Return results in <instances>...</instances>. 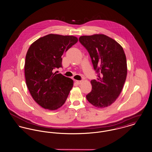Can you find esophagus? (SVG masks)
<instances>
[{
    "label": "esophagus",
    "mask_w": 152,
    "mask_h": 152,
    "mask_svg": "<svg viewBox=\"0 0 152 152\" xmlns=\"http://www.w3.org/2000/svg\"><path fill=\"white\" fill-rule=\"evenodd\" d=\"M75 82H76L77 84H81V83H82V80H76Z\"/></svg>",
    "instance_id": "34e87169"
}]
</instances>
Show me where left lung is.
Wrapping results in <instances>:
<instances>
[{
	"instance_id": "obj_1",
	"label": "left lung",
	"mask_w": 152,
	"mask_h": 152,
	"mask_svg": "<svg viewBox=\"0 0 152 152\" xmlns=\"http://www.w3.org/2000/svg\"><path fill=\"white\" fill-rule=\"evenodd\" d=\"M79 42L88 51L96 80L91 81L92 90L86 95L92 105L104 108L112 105L123 89L127 74V59L123 47L103 34L82 36Z\"/></svg>"
}]
</instances>
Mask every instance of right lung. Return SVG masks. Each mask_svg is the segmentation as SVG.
Masks as SVG:
<instances>
[{"label": "right lung", "mask_w": 152, "mask_h": 152, "mask_svg": "<svg viewBox=\"0 0 152 152\" xmlns=\"http://www.w3.org/2000/svg\"><path fill=\"white\" fill-rule=\"evenodd\" d=\"M77 41L73 36L49 34L29 48L24 68L26 84L33 99L42 107L54 110L65 102L73 81L53 70L62 67V56Z\"/></svg>", "instance_id": "right-lung-1"}]
</instances>
